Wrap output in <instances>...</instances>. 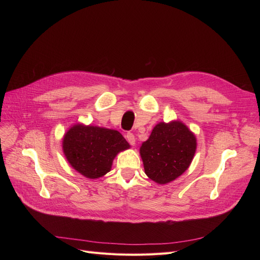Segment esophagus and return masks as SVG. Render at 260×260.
Returning a JSON list of instances; mask_svg holds the SVG:
<instances>
[{
	"label": "esophagus",
	"mask_w": 260,
	"mask_h": 260,
	"mask_svg": "<svg viewBox=\"0 0 260 260\" xmlns=\"http://www.w3.org/2000/svg\"><path fill=\"white\" fill-rule=\"evenodd\" d=\"M125 138H127V141L131 145H135L136 144V137L133 136V133L128 132L127 135H125Z\"/></svg>",
	"instance_id": "esophagus-1"
}]
</instances>
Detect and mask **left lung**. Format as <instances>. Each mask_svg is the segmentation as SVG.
I'll use <instances>...</instances> for the list:
<instances>
[{
	"label": "left lung",
	"instance_id": "8db88e82",
	"mask_svg": "<svg viewBox=\"0 0 260 260\" xmlns=\"http://www.w3.org/2000/svg\"><path fill=\"white\" fill-rule=\"evenodd\" d=\"M196 151V138L179 120L157 123L140 147L146 176L158 184L176 180L190 166Z\"/></svg>",
	"mask_w": 260,
	"mask_h": 260
}]
</instances>
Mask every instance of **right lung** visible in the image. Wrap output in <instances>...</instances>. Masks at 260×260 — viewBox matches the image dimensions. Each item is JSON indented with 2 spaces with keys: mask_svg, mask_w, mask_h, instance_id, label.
<instances>
[{
  "mask_svg": "<svg viewBox=\"0 0 260 260\" xmlns=\"http://www.w3.org/2000/svg\"><path fill=\"white\" fill-rule=\"evenodd\" d=\"M129 147L117 130L81 123L73 125L62 139V151L70 166L88 179L106 175L116 155Z\"/></svg>",
  "mask_w": 260,
  "mask_h": 260,
  "instance_id": "right-lung-1",
  "label": "right lung"
}]
</instances>
